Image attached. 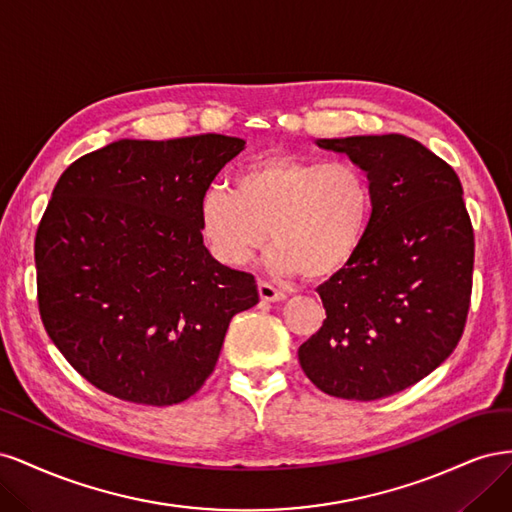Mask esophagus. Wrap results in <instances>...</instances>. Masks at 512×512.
Wrapping results in <instances>:
<instances>
[{
	"label": "esophagus",
	"instance_id": "1",
	"mask_svg": "<svg viewBox=\"0 0 512 512\" xmlns=\"http://www.w3.org/2000/svg\"><path fill=\"white\" fill-rule=\"evenodd\" d=\"M258 294H260V299L267 301V303H275V301L286 299V292L271 286L269 282H258Z\"/></svg>",
	"mask_w": 512,
	"mask_h": 512
}]
</instances>
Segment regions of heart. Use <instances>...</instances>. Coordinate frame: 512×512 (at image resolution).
<instances>
[{
	"instance_id": "1",
	"label": "heart",
	"mask_w": 512,
	"mask_h": 512,
	"mask_svg": "<svg viewBox=\"0 0 512 512\" xmlns=\"http://www.w3.org/2000/svg\"><path fill=\"white\" fill-rule=\"evenodd\" d=\"M371 215V185L352 162L320 164L292 153H267L247 164L235 190L211 185L200 198V232L211 254L243 267L265 243L267 269L324 280L359 252Z\"/></svg>"
}]
</instances>
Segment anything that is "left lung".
Wrapping results in <instances>:
<instances>
[{"mask_svg": "<svg viewBox=\"0 0 512 512\" xmlns=\"http://www.w3.org/2000/svg\"><path fill=\"white\" fill-rule=\"evenodd\" d=\"M361 166L371 218L350 265L318 286L327 320L299 348L322 393L374 401L429 376L466 327L474 230L455 170L404 134L320 138Z\"/></svg>", "mask_w": 512, "mask_h": 512, "instance_id": "obj_1", "label": "left lung"}]
</instances>
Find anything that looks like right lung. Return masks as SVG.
<instances>
[{"label":"right lung","mask_w":512,"mask_h":512,"mask_svg":"<svg viewBox=\"0 0 512 512\" xmlns=\"http://www.w3.org/2000/svg\"><path fill=\"white\" fill-rule=\"evenodd\" d=\"M245 141L121 138L72 162L36 232L46 333L96 389L143 406L192 397L232 316L258 303L252 273L215 260L198 207Z\"/></svg>","instance_id":"right-lung-1"}]
</instances>
